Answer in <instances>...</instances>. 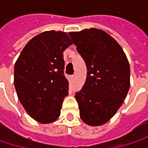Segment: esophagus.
<instances>
[{"label": "esophagus", "mask_w": 148, "mask_h": 148, "mask_svg": "<svg viewBox=\"0 0 148 148\" xmlns=\"http://www.w3.org/2000/svg\"><path fill=\"white\" fill-rule=\"evenodd\" d=\"M74 78H75L74 75H71V76H70V80H71V82H74Z\"/></svg>", "instance_id": "esophagus-1"}]
</instances>
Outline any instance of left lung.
Listing matches in <instances>:
<instances>
[{"mask_svg":"<svg viewBox=\"0 0 148 148\" xmlns=\"http://www.w3.org/2000/svg\"><path fill=\"white\" fill-rule=\"evenodd\" d=\"M69 34L87 69L86 82L75 93L80 118L90 126L103 125L116 114L129 92V61L119 44L100 29Z\"/></svg>","mask_w":148,"mask_h":148,"instance_id":"1","label":"left lung"}]
</instances>
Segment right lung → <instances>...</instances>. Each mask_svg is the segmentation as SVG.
Wrapping results in <instances>:
<instances>
[{"instance_id": "add662e5", "label": "right lung", "mask_w": 148, "mask_h": 148, "mask_svg": "<svg viewBox=\"0 0 148 148\" xmlns=\"http://www.w3.org/2000/svg\"><path fill=\"white\" fill-rule=\"evenodd\" d=\"M72 41L66 32L49 31L32 38L14 65V86L26 112L40 123L55 122L69 95L63 51Z\"/></svg>"}]
</instances>
